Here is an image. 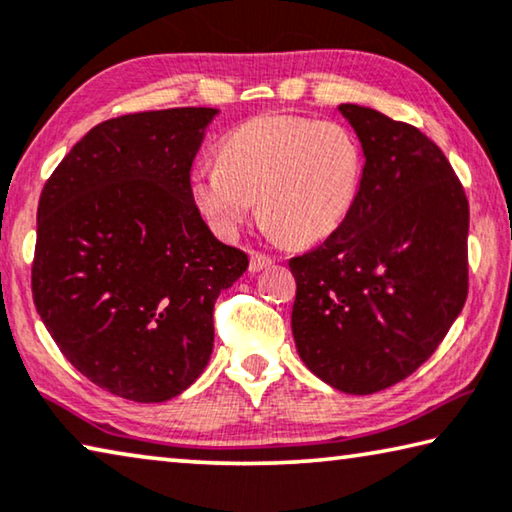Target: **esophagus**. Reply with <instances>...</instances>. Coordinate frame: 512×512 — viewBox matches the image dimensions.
I'll use <instances>...</instances> for the list:
<instances>
[{"label":"esophagus","instance_id":"obj_1","mask_svg":"<svg viewBox=\"0 0 512 512\" xmlns=\"http://www.w3.org/2000/svg\"><path fill=\"white\" fill-rule=\"evenodd\" d=\"M272 265V258L265 256V254H251V261H249V272L256 274L261 270H267V267Z\"/></svg>","mask_w":512,"mask_h":512}]
</instances>
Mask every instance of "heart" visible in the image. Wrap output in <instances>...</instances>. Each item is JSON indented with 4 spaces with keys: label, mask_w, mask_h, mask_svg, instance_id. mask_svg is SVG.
<instances>
[{
    "label": "heart",
    "mask_w": 512,
    "mask_h": 512,
    "mask_svg": "<svg viewBox=\"0 0 512 512\" xmlns=\"http://www.w3.org/2000/svg\"><path fill=\"white\" fill-rule=\"evenodd\" d=\"M364 155L341 123L295 114L256 116L219 146V162L190 176L194 206L224 238H235L251 215L274 238L313 245L341 229L357 206Z\"/></svg>",
    "instance_id": "heart-1"
}]
</instances>
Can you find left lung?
<instances>
[{"instance_id": "1", "label": "left lung", "mask_w": 512, "mask_h": 512, "mask_svg": "<svg viewBox=\"0 0 512 512\" xmlns=\"http://www.w3.org/2000/svg\"><path fill=\"white\" fill-rule=\"evenodd\" d=\"M364 153L357 206L318 249L290 258L293 336L313 375L366 396L412 375L467 297L469 203L414 125L338 105Z\"/></svg>"}]
</instances>
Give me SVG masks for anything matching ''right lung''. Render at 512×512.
<instances>
[{
	"instance_id": "add662e5",
	"label": "right lung",
	"mask_w": 512,
	"mask_h": 512,
	"mask_svg": "<svg viewBox=\"0 0 512 512\" xmlns=\"http://www.w3.org/2000/svg\"><path fill=\"white\" fill-rule=\"evenodd\" d=\"M212 107L109 119L77 141L38 201L31 290L64 357L114 396L162 403L212 355V309L247 272L190 192Z\"/></svg>"
}]
</instances>
